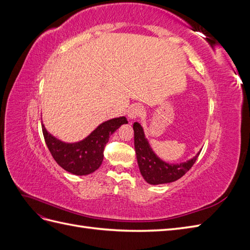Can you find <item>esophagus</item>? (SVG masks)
Masks as SVG:
<instances>
[{
  "label": "esophagus",
  "instance_id": "esophagus-1",
  "mask_svg": "<svg viewBox=\"0 0 250 250\" xmlns=\"http://www.w3.org/2000/svg\"><path fill=\"white\" fill-rule=\"evenodd\" d=\"M142 115H143V107L140 106L139 104H134L129 107V109H128V118L131 120L137 119Z\"/></svg>",
  "mask_w": 250,
  "mask_h": 250
}]
</instances>
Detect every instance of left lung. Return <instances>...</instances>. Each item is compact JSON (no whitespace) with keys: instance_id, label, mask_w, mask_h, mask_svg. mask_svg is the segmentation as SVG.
<instances>
[{"instance_id":"left-lung-1","label":"left lung","mask_w":250,"mask_h":250,"mask_svg":"<svg viewBox=\"0 0 250 250\" xmlns=\"http://www.w3.org/2000/svg\"><path fill=\"white\" fill-rule=\"evenodd\" d=\"M134 149L137 154L138 165L142 176L150 185H163L173 183L190 170L200 153L196 154L191 160L180 164H169L158 157L145 137L143 127L140 123L134 122Z\"/></svg>"}]
</instances>
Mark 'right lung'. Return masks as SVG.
Segmentation results:
<instances>
[{"label": "right lung", "mask_w": 250, "mask_h": 250, "mask_svg": "<svg viewBox=\"0 0 250 250\" xmlns=\"http://www.w3.org/2000/svg\"><path fill=\"white\" fill-rule=\"evenodd\" d=\"M127 123L125 117L105 121L85 139L76 143H64L53 137L43 124L42 128L48 149L56 163L65 171L81 176L93 173L100 167L109 137L121 125Z\"/></svg>", "instance_id": "add662e5"}]
</instances>
